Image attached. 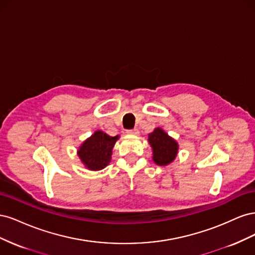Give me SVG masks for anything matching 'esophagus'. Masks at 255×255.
Instances as JSON below:
<instances>
[{
  "label": "esophagus",
  "instance_id": "obj_1",
  "mask_svg": "<svg viewBox=\"0 0 255 255\" xmlns=\"http://www.w3.org/2000/svg\"><path fill=\"white\" fill-rule=\"evenodd\" d=\"M127 133H128V135H134V136H136V135L139 134V130H138L137 128H133V129H128V130H127Z\"/></svg>",
  "mask_w": 255,
  "mask_h": 255
}]
</instances>
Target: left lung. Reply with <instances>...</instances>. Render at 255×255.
<instances>
[{
  "label": "left lung",
  "instance_id": "1",
  "mask_svg": "<svg viewBox=\"0 0 255 255\" xmlns=\"http://www.w3.org/2000/svg\"><path fill=\"white\" fill-rule=\"evenodd\" d=\"M148 141L152 146L153 160L156 165H169L176 157L179 144L160 128H156L149 134Z\"/></svg>",
  "mask_w": 255,
  "mask_h": 255
}]
</instances>
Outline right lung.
I'll list each match as a JSON object with an SVG mask.
<instances>
[{
    "label": "right lung",
    "instance_id": "obj_1",
    "mask_svg": "<svg viewBox=\"0 0 255 255\" xmlns=\"http://www.w3.org/2000/svg\"><path fill=\"white\" fill-rule=\"evenodd\" d=\"M119 136L112 137L103 130H96L79 148L78 155L89 170H101L110 164L113 148Z\"/></svg>",
    "mask_w": 255,
    "mask_h": 255
}]
</instances>
